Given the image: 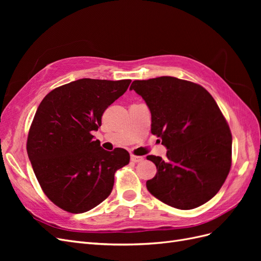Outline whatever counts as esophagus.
<instances>
[{"label":"esophagus","mask_w":261,"mask_h":261,"mask_svg":"<svg viewBox=\"0 0 261 261\" xmlns=\"http://www.w3.org/2000/svg\"><path fill=\"white\" fill-rule=\"evenodd\" d=\"M130 160H132L133 162L138 163V162L143 161L144 158H143V156H139V155H134V154H132V155H130Z\"/></svg>","instance_id":"1"}]
</instances>
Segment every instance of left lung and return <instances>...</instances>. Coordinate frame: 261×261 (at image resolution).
<instances>
[{"mask_svg": "<svg viewBox=\"0 0 261 261\" xmlns=\"http://www.w3.org/2000/svg\"><path fill=\"white\" fill-rule=\"evenodd\" d=\"M151 113V133L168 149L167 159L148 155L156 174L147 180L155 198L181 210L209 201L232 163V135L211 94L198 84L171 76L130 86Z\"/></svg>", "mask_w": 261, "mask_h": 261, "instance_id": "left-lung-1", "label": "left lung"}]
</instances>
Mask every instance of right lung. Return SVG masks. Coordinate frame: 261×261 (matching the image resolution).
<instances>
[{
    "instance_id": "add662e5",
    "label": "right lung",
    "mask_w": 261,
    "mask_h": 261,
    "mask_svg": "<svg viewBox=\"0 0 261 261\" xmlns=\"http://www.w3.org/2000/svg\"><path fill=\"white\" fill-rule=\"evenodd\" d=\"M130 82L83 78L53 89L39 105L27 152L43 193L61 209L83 213L97 207L111 194L116 170L129 163L125 149L107 151L91 132Z\"/></svg>"
}]
</instances>
